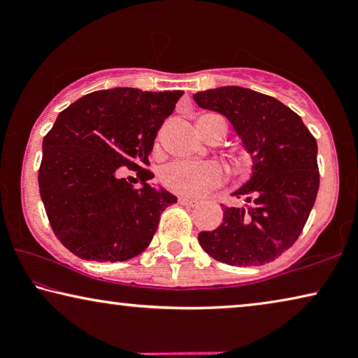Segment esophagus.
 <instances>
[{"instance_id": "obj_1", "label": "esophagus", "mask_w": 358, "mask_h": 358, "mask_svg": "<svg viewBox=\"0 0 358 358\" xmlns=\"http://www.w3.org/2000/svg\"><path fill=\"white\" fill-rule=\"evenodd\" d=\"M179 203L185 205V207H195V205H199V200H192V199H187V197H179Z\"/></svg>"}]
</instances>
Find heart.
Returning <instances> with one entry per match:
<instances>
[{
	"label": "heart",
	"mask_w": 358,
	"mask_h": 358,
	"mask_svg": "<svg viewBox=\"0 0 358 358\" xmlns=\"http://www.w3.org/2000/svg\"><path fill=\"white\" fill-rule=\"evenodd\" d=\"M197 129L203 138L210 135H218L223 138L228 130L227 120L218 114H203L197 119ZM244 158H236V164L244 166ZM161 182L171 192H176L185 197H200L207 194L210 189L218 187L223 182V171L215 163L187 164L176 163L166 168L161 173Z\"/></svg>",
	"instance_id": "heart-1"
}]
</instances>
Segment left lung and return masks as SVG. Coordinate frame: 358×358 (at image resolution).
<instances>
[{
  "label": "left lung",
  "instance_id": "1",
  "mask_svg": "<svg viewBox=\"0 0 358 358\" xmlns=\"http://www.w3.org/2000/svg\"><path fill=\"white\" fill-rule=\"evenodd\" d=\"M202 109L223 114L252 158V176L233 195L248 207H224L223 223L199 233L203 251L228 266L275 261L303 231L320 189L317 145L301 117L275 97L239 86L200 91Z\"/></svg>",
  "mask_w": 358,
  "mask_h": 358
}]
</instances>
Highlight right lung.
<instances>
[{
	"mask_svg": "<svg viewBox=\"0 0 358 358\" xmlns=\"http://www.w3.org/2000/svg\"><path fill=\"white\" fill-rule=\"evenodd\" d=\"M182 94L115 87L58 114L43 136L38 190L53 233L75 256L122 262L148 248L161 213L178 202L150 185L148 156ZM122 167L136 171L141 189L120 178Z\"/></svg>",
	"mask_w": 358,
	"mask_h": 358,
	"instance_id": "1",
	"label": "right lung"
}]
</instances>
